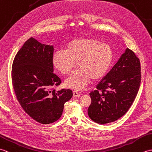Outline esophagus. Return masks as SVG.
Returning <instances> with one entry per match:
<instances>
[{
    "instance_id": "esophagus-1",
    "label": "esophagus",
    "mask_w": 152,
    "mask_h": 152,
    "mask_svg": "<svg viewBox=\"0 0 152 152\" xmlns=\"http://www.w3.org/2000/svg\"><path fill=\"white\" fill-rule=\"evenodd\" d=\"M80 94L76 91H73V97H80Z\"/></svg>"
}]
</instances>
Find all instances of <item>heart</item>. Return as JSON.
<instances>
[{
    "mask_svg": "<svg viewBox=\"0 0 152 152\" xmlns=\"http://www.w3.org/2000/svg\"><path fill=\"white\" fill-rule=\"evenodd\" d=\"M113 57L112 48L107 44L95 38L82 37L69 42L66 50L55 51L52 63L63 74H68L78 64L80 68L71 73L64 84L69 88L81 91L91 80H97L106 75Z\"/></svg>",
    "mask_w": 152,
    "mask_h": 152,
    "instance_id": "1",
    "label": "heart"
}]
</instances>
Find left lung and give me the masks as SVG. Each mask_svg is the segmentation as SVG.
Wrapping results in <instances>:
<instances>
[{"instance_id": "8db88e82", "label": "left lung", "mask_w": 152, "mask_h": 152, "mask_svg": "<svg viewBox=\"0 0 152 152\" xmlns=\"http://www.w3.org/2000/svg\"><path fill=\"white\" fill-rule=\"evenodd\" d=\"M140 60L127 48L118 61L89 93L91 103L88 115L93 121L106 124L115 121L128 111L141 82Z\"/></svg>"}]
</instances>
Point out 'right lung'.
Segmentation results:
<instances>
[{"label": "right lung", "instance_id": "right-lung-1", "mask_svg": "<svg viewBox=\"0 0 152 152\" xmlns=\"http://www.w3.org/2000/svg\"><path fill=\"white\" fill-rule=\"evenodd\" d=\"M53 46L30 38L12 64V84L18 102L31 118L42 124L58 120L64 103L73 95L70 89L56 91L53 88L61 83L53 73Z\"/></svg>", "mask_w": 152, "mask_h": 152}]
</instances>
